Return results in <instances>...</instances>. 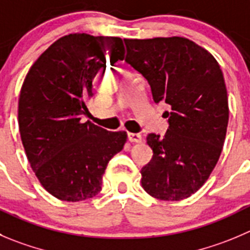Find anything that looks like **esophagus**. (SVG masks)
Listing matches in <instances>:
<instances>
[{"mask_svg": "<svg viewBox=\"0 0 250 250\" xmlns=\"http://www.w3.org/2000/svg\"><path fill=\"white\" fill-rule=\"evenodd\" d=\"M127 137H129V141L132 142V144H140V142H142V136L140 134H132V132H130L127 135Z\"/></svg>", "mask_w": 250, "mask_h": 250, "instance_id": "esophagus-1", "label": "esophagus"}]
</instances>
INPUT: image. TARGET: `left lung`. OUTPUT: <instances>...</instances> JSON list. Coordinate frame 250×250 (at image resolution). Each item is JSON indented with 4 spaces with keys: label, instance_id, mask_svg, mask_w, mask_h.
I'll use <instances>...</instances> for the list:
<instances>
[{
    "label": "left lung",
    "instance_id": "8db88e82",
    "mask_svg": "<svg viewBox=\"0 0 250 250\" xmlns=\"http://www.w3.org/2000/svg\"><path fill=\"white\" fill-rule=\"evenodd\" d=\"M125 61L151 85L154 103L172 110L165 137L149 134L152 161L142 168L147 194L179 201L198 191L217 165L228 125V97L216 59L183 37L124 39Z\"/></svg>",
    "mask_w": 250,
    "mask_h": 250
}]
</instances>
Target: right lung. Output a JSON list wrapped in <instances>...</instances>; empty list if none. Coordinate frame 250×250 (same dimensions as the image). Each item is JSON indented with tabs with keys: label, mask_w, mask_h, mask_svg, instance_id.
Wrapping results in <instances>:
<instances>
[{
	"label": "right lung",
	"mask_w": 250,
	"mask_h": 250,
	"mask_svg": "<svg viewBox=\"0 0 250 250\" xmlns=\"http://www.w3.org/2000/svg\"><path fill=\"white\" fill-rule=\"evenodd\" d=\"M125 59L121 38L75 33L52 42L28 71L18 101L25 154L45 190L77 203L101 192L109 161L126 144L125 131H106L88 120L93 78Z\"/></svg>",
	"instance_id": "obj_1"
}]
</instances>
